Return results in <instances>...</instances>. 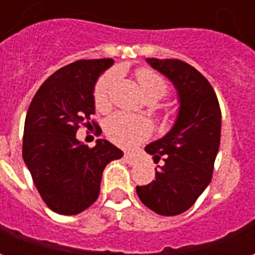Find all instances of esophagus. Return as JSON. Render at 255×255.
<instances>
[{
    "label": "esophagus",
    "mask_w": 255,
    "mask_h": 255,
    "mask_svg": "<svg viewBox=\"0 0 255 255\" xmlns=\"http://www.w3.org/2000/svg\"><path fill=\"white\" fill-rule=\"evenodd\" d=\"M124 160H126V162L129 164V165H136L139 162L138 157L135 154H131V153H126V154H124Z\"/></svg>",
    "instance_id": "obj_1"
}]
</instances>
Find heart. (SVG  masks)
<instances>
[{"label": "heart", "instance_id": "obj_1", "mask_svg": "<svg viewBox=\"0 0 255 255\" xmlns=\"http://www.w3.org/2000/svg\"><path fill=\"white\" fill-rule=\"evenodd\" d=\"M140 90L147 100H160L168 93V83L160 73L149 68H140L136 72ZM116 82V72H108L98 80L94 90L95 105L105 109L109 105L111 91ZM106 133L112 142L122 147H132L139 140L146 138L150 132V124L142 117H135L127 113H115L106 122Z\"/></svg>", "mask_w": 255, "mask_h": 255}]
</instances>
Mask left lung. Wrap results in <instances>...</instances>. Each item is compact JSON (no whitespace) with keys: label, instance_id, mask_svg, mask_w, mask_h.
I'll return each instance as SVG.
<instances>
[{"label":"left lung","instance_id":"left-lung-1","mask_svg":"<svg viewBox=\"0 0 255 255\" xmlns=\"http://www.w3.org/2000/svg\"><path fill=\"white\" fill-rule=\"evenodd\" d=\"M146 63L171 80L179 109L171 129L144 147L157 162L164 157V164L155 168V180L138 186L136 194L157 214L176 216L191 208L212 180L221 111L213 87L194 67L172 58H146Z\"/></svg>","mask_w":255,"mask_h":255}]
</instances>
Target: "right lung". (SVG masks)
I'll return each instance as SVG.
<instances>
[{
    "instance_id": "add662e5",
    "label": "right lung",
    "mask_w": 255,
    "mask_h": 255,
    "mask_svg": "<svg viewBox=\"0 0 255 255\" xmlns=\"http://www.w3.org/2000/svg\"><path fill=\"white\" fill-rule=\"evenodd\" d=\"M113 63L79 60L60 68L36 91L27 112L23 160L47 208L58 214L72 216L91 206L105 166L123 157L105 139L90 149L76 138L79 126L95 113V83Z\"/></svg>"
}]
</instances>
